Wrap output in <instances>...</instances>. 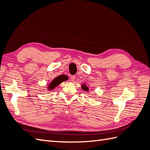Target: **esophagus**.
I'll return each instance as SVG.
<instances>
[{
  "mask_svg": "<svg viewBox=\"0 0 150 150\" xmlns=\"http://www.w3.org/2000/svg\"><path fill=\"white\" fill-rule=\"evenodd\" d=\"M75 79H76L75 76V75H72L71 77V81L72 82H74V81H75Z\"/></svg>",
  "mask_w": 150,
  "mask_h": 150,
  "instance_id": "34e87169",
  "label": "esophagus"
}]
</instances>
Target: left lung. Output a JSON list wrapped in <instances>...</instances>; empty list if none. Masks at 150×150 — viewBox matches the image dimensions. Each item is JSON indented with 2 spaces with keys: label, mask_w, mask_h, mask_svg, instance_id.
Instances as JSON below:
<instances>
[{
  "label": "left lung",
  "mask_w": 150,
  "mask_h": 150,
  "mask_svg": "<svg viewBox=\"0 0 150 150\" xmlns=\"http://www.w3.org/2000/svg\"><path fill=\"white\" fill-rule=\"evenodd\" d=\"M82 88L83 89V90H86V91H88L89 90L88 88L86 86V85H84V84H83V86H82Z\"/></svg>",
  "instance_id": "left-lung-1"
}]
</instances>
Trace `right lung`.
Returning <instances> with one entry per match:
<instances>
[{
  "label": "right lung",
  "instance_id": "1",
  "mask_svg": "<svg viewBox=\"0 0 150 150\" xmlns=\"http://www.w3.org/2000/svg\"><path fill=\"white\" fill-rule=\"evenodd\" d=\"M64 81V79L61 77V76H58L57 78H55L53 81H52V83H51L49 85L50 86H49V89H53L55 88V86H58V84H60L62 82Z\"/></svg>",
  "mask_w": 150,
  "mask_h": 150
}]
</instances>
